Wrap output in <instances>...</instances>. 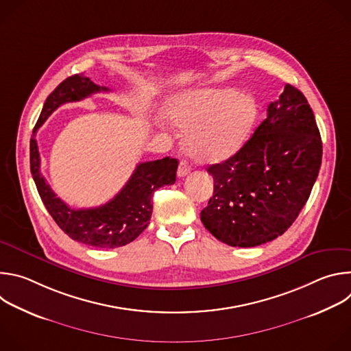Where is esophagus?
<instances>
[{
	"mask_svg": "<svg viewBox=\"0 0 351 351\" xmlns=\"http://www.w3.org/2000/svg\"><path fill=\"white\" fill-rule=\"evenodd\" d=\"M189 172H190L189 164H187L186 161H182V162L179 164V168H178V176H179V178H184V176L189 175Z\"/></svg>",
	"mask_w": 351,
	"mask_h": 351,
	"instance_id": "1",
	"label": "esophagus"
}]
</instances>
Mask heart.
<instances>
[{"label":"heart","mask_w":351,"mask_h":351,"mask_svg":"<svg viewBox=\"0 0 351 351\" xmlns=\"http://www.w3.org/2000/svg\"><path fill=\"white\" fill-rule=\"evenodd\" d=\"M260 115L256 98L234 88H194L172 95L167 119L186 133L195 160L215 164L233 157L252 136Z\"/></svg>","instance_id":"b5f03b06"}]
</instances>
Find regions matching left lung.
<instances>
[{"mask_svg": "<svg viewBox=\"0 0 351 351\" xmlns=\"http://www.w3.org/2000/svg\"><path fill=\"white\" fill-rule=\"evenodd\" d=\"M322 161V141L304 94L286 84L254 134L229 160L211 165L214 194L206 229L232 247L282 236L306 206Z\"/></svg>", "mask_w": 351, "mask_h": 351, "instance_id": "1", "label": "left lung"}]
</instances>
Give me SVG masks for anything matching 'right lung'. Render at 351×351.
<instances>
[{"instance_id":"right-lung-1","label":"right lung","mask_w":351,"mask_h":351,"mask_svg":"<svg viewBox=\"0 0 351 351\" xmlns=\"http://www.w3.org/2000/svg\"><path fill=\"white\" fill-rule=\"evenodd\" d=\"M108 90L83 75L65 79L47 97L30 138V171L47 211L71 239L98 248H115L133 241L149 223L153 193L165 184H173L178 171V160L171 157L141 162L111 202L95 208L75 210L57 197L40 172L36 133L60 106Z\"/></svg>"}]
</instances>
